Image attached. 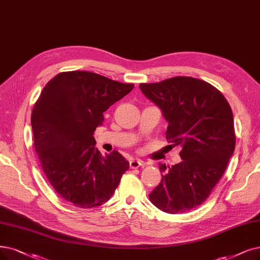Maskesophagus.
<instances>
[{"label": "esophagus", "mask_w": 260, "mask_h": 260, "mask_svg": "<svg viewBox=\"0 0 260 260\" xmlns=\"http://www.w3.org/2000/svg\"><path fill=\"white\" fill-rule=\"evenodd\" d=\"M144 163L141 160L138 159H133L130 161V169H139L140 166H143Z\"/></svg>", "instance_id": "obj_1"}]
</instances>
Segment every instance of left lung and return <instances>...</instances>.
Listing matches in <instances>:
<instances>
[{"label": "left lung", "mask_w": 260, "mask_h": 260, "mask_svg": "<svg viewBox=\"0 0 260 260\" xmlns=\"http://www.w3.org/2000/svg\"><path fill=\"white\" fill-rule=\"evenodd\" d=\"M140 88L169 122L170 146H181L180 163L169 170L159 164L162 179L149 201L168 213L190 211L208 199L234 153L236 136L230 103L208 82L192 77L142 83Z\"/></svg>", "instance_id": "obj_1"}]
</instances>
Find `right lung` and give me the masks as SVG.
Instances as JSON below:
<instances>
[{"mask_svg":"<svg viewBox=\"0 0 260 260\" xmlns=\"http://www.w3.org/2000/svg\"><path fill=\"white\" fill-rule=\"evenodd\" d=\"M89 71L60 72L36 101L30 122L41 168L56 193L78 208L108 202L129 162L114 150L102 155L92 137L112 105L133 89Z\"/></svg>","mask_w":260,"mask_h":260,"instance_id":"add662e5","label":"right lung"}]
</instances>
